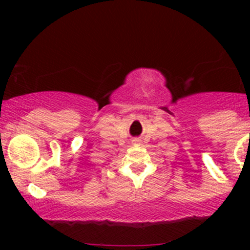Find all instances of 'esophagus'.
<instances>
[{"label":"esophagus","instance_id":"34e87169","mask_svg":"<svg viewBox=\"0 0 250 250\" xmlns=\"http://www.w3.org/2000/svg\"><path fill=\"white\" fill-rule=\"evenodd\" d=\"M132 141H133V143H138V141H139V139H133Z\"/></svg>","mask_w":250,"mask_h":250}]
</instances>
